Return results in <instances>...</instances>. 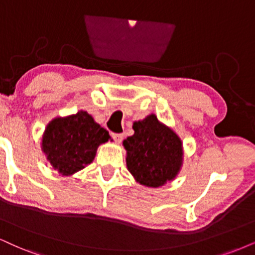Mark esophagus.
I'll return each instance as SVG.
<instances>
[{
	"instance_id": "1",
	"label": "esophagus",
	"mask_w": 255,
	"mask_h": 255,
	"mask_svg": "<svg viewBox=\"0 0 255 255\" xmlns=\"http://www.w3.org/2000/svg\"><path fill=\"white\" fill-rule=\"evenodd\" d=\"M111 136L117 143H121L123 140V138H124V134H122V133H112Z\"/></svg>"
}]
</instances>
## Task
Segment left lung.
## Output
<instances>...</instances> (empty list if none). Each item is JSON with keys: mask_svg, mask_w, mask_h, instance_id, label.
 <instances>
[{"mask_svg": "<svg viewBox=\"0 0 255 255\" xmlns=\"http://www.w3.org/2000/svg\"><path fill=\"white\" fill-rule=\"evenodd\" d=\"M134 133L123 142L127 166L134 180L145 187L158 188L174 180L183 164L181 138L171 128L149 115L133 123Z\"/></svg>", "mask_w": 255, "mask_h": 255, "instance_id": "left-lung-1", "label": "left lung"}]
</instances>
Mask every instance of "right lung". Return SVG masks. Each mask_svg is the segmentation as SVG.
Returning a JSON list of instances; mask_svg holds the SVG:
<instances>
[{
	"label": "right lung",
	"instance_id": "1",
	"mask_svg": "<svg viewBox=\"0 0 255 255\" xmlns=\"http://www.w3.org/2000/svg\"><path fill=\"white\" fill-rule=\"evenodd\" d=\"M111 139L105 128L86 111L56 117L47 124L41 149L54 170L71 176L91 164L100 144Z\"/></svg>",
	"mask_w": 255,
	"mask_h": 255
}]
</instances>
